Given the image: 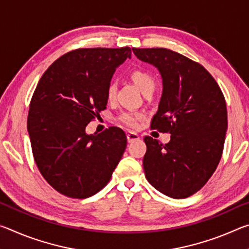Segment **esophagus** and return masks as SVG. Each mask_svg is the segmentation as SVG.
I'll return each mask as SVG.
<instances>
[{
    "instance_id": "1",
    "label": "esophagus",
    "mask_w": 249,
    "mask_h": 249,
    "mask_svg": "<svg viewBox=\"0 0 249 249\" xmlns=\"http://www.w3.org/2000/svg\"><path fill=\"white\" fill-rule=\"evenodd\" d=\"M126 136H127V142H134L140 140V136H138L136 133H133V132H128Z\"/></svg>"
}]
</instances>
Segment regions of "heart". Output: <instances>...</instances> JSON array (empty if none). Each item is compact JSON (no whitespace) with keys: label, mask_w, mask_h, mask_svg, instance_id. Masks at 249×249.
<instances>
[{"label":"heart","mask_w":249,"mask_h":249,"mask_svg":"<svg viewBox=\"0 0 249 249\" xmlns=\"http://www.w3.org/2000/svg\"><path fill=\"white\" fill-rule=\"evenodd\" d=\"M130 78L134 81V83L138 87L142 94L147 93L149 91H154L156 88V82L153 75L149 72H147L145 70H134L132 73H130ZM116 94V87L115 84H108L107 89V98L108 101H112L115 98ZM142 119L141 114H135V113H124L119 117V121L122 124H124L128 127H137L138 121Z\"/></svg>","instance_id":"heart-1"}]
</instances>
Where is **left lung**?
<instances>
[{"label":"left lung","instance_id":"1","mask_svg":"<svg viewBox=\"0 0 249 249\" xmlns=\"http://www.w3.org/2000/svg\"><path fill=\"white\" fill-rule=\"evenodd\" d=\"M162 79V94L151 127L169 132L163 145L146 136V179L174 199L199 191L215 171L227 129L224 95L204 67L166 48H133Z\"/></svg>","mask_w":249,"mask_h":249}]
</instances>
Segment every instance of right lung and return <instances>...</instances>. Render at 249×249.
<instances>
[{
  "mask_svg": "<svg viewBox=\"0 0 249 249\" xmlns=\"http://www.w3.org/2000/svg\"><path fill=\"white\" fill-rule=\"evenodd\" d=\"M130 48H83L45 71L29 104L27 130L34 159L52 187L86 199L111 179L127 144L117 127L89 135L86 127L107 104V89Z\"/></svg>",
  "mask_w": 249,
  "mask_h": 249,
  "instance_id": "add662e5",
  "label": "right lung"
}]
</instances>
